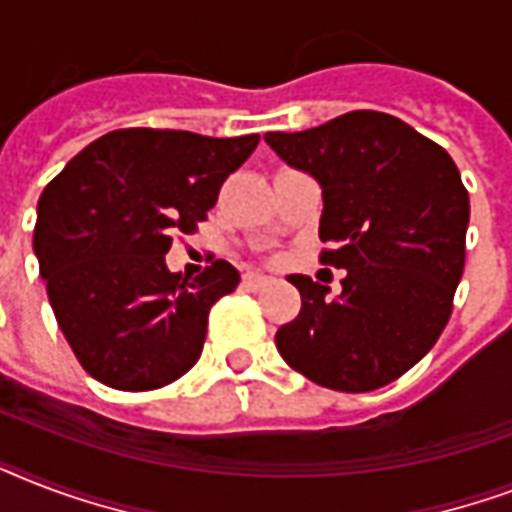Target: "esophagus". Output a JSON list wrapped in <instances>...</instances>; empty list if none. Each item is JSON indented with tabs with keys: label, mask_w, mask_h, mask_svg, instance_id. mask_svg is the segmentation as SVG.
I'll return each instance as SVG.
<instances>
[{
	"label": "esophagus",
	"mask_w": 512,
	"mask_h": 512,
	"mask_svg": "<svg viewBox=\"0 0 512 512\" xmlns=\"http://www.w3.org/2000/svg\"><path fill=\"white\" fill-rule=\"evenodd\" d=\"M244 284L252 289H260V287H265V284H271V279H268V276H263V273L249 271V273H244Z\"/></svg>",
	"instance_id": "34e87169"
}]
</instances>
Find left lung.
Here are the masks:
<instances>
[{"label": "left lung", "instance_id": "1", "mask_svg": "<svg viewBox=\"0 0 512 512\" xmlns=\"http://www.w3.org/2000/svg\"><path fill=\"white\" fill-rule=\"evenodd\" d=\"M265 143L321 183L319 260L345 268L342 292L289 276L303 308L276 332L292 369L366 393L409 372L444 332L465 268L468 188L452 156L380 111H350Z\"/></svg>", "mask_w": 512, "mask_h": 512}]
</instances>
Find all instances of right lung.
Masks as SVG:
<instances>
[{
    "mask_svg": "<svg viewBox=\"0 0 512 512\" xmlns=\"http://www.w3.org/2000/svg\"><path fill=\"white\" fill-rule=\"evenodd\" d=\"M260 135L207 138L127 127L98 138L39 196L34 252L84 372L116 390H156L201 356L212 305L239 287L225 260L193 281L167 271Z\"/></svg>",
    "mask_w": 512,
    "mask_h": 512,
    "instance_id": "add662e5",
    "label": "right lung"
}]
</instances>
